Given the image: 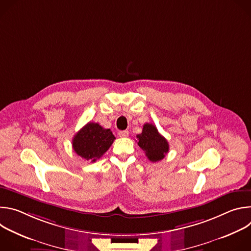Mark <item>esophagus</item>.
Returning <instances> with one entry per match:
<instances>
[{"label":"esophagus","mask_w":251,"mask_h":251,"mask_svg":"<svg viewBox=\"0 0 251 251\" xmlns=\"http://www.w3.org/2000/svg\"><path fill=\"white\" fill-rule=\"evenodd\" d=\"M128 135H129V131H127V130H123V131L118 132V136L121 137V138H126V137H128Z\"/></svg>","instance_id":"1"}]
</instances>
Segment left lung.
<instances>
[{
  "label": "left lung",
  "mask_w": 251,
  "mask_h": 251,
  "mask_svg": "<svg viewBox=\"0 0 251 251\" xmlns=\"http://www.w3.org/2000/svg\"><path fill=\"white\" fill-rule=\"evenodd\" d=\"M139 147L145 151L147 158L151 162H159L165 158L169 152V143L151 123H146L143 126L141 134L137 135Z\"/></svg>",
  "instance_id": "obj_1"
}]
</instances>
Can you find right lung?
Segmentation results:
<instances>
[{
  "mask_svg": "<svg viewBox=\"0 0 251 251\" xmlns=\"http://www.w3.org/2000/svg\"><path fill=\"white\" fill-rule=\"evenodd\" d=\"M114 140L110 129H104L98 123L89 122L75 135L73 147L84 160L95 162L110 148Z\"/></svg>",
  "mask_w": 251,
  "mask_h": 251,
  "instance_id": "obj_1",
  "label": "right lung"
}]
</instances>
